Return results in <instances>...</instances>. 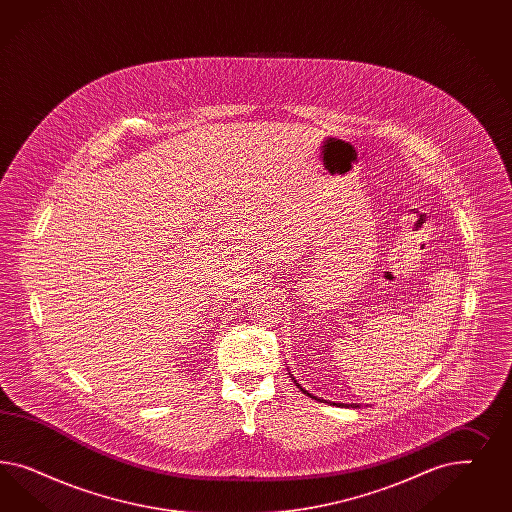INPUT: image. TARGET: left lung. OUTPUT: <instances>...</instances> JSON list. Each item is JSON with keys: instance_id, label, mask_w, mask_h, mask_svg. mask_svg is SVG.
<instances>
[{"instance_id": "1", "label": "left lung", "mask_w": 512, "mask_h": 512, "mask_svg": "<svg viewBox=\"0 0 512 512\" xmlns=\"http://www.w3.org/2000/svg\"><path fill=\"white\" fill-rule=\"evenodd\" d=\"M296 387L302 388L300 385H298V383H296ZM302 392H304V394H308V396H311L310 392H308V390H304V388H302ZM311 398H315V396H311Z\"/></svg>"}]
</instances>
